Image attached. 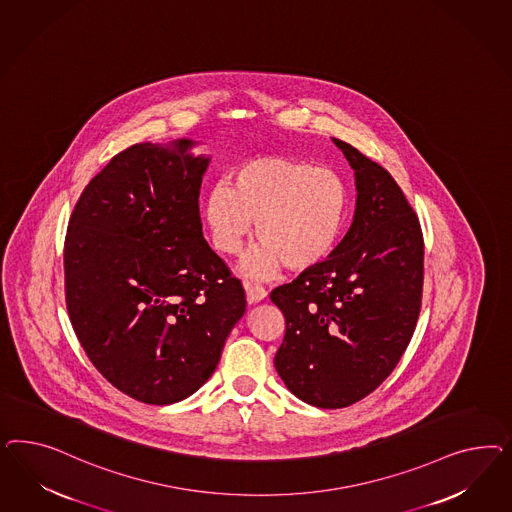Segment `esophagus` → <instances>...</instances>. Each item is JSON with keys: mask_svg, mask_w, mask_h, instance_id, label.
Segmentation results:
<instances>
[{"mask_svg": "<svg viewBox=\"0 0 512 512\" xmlns=\"http://www.w3.org/2000/svg\"><path fill=\"white\" fill-rule=\"evenodd\" d=\"M266 295H268V293L264 291L263 287L246 283V298H248V304H257V302L264 300Z\"/></svg>", "mask_w": 512, "mask_h": 512, "instance_id": "obj_1", "label": "esophagus"}]
</instances>
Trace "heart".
I'll return each instance as SVG.
<instances>
[{
	"mask_svg": "<svg viewBox=\"0 0 512 512\" xmlns=\"http://www.w3.org/2000/svg\"><path fill=\"white\" fill-rule=\"evenodd\" d=\"M349 214L340 172L304 159L257 157L234 171V186L217 182L204 219L221 253L236 255L257 223L261 244L242 263L244 276L266 279L285 264L306 272L334 253Z\"/></svg>",
	"mask_w": 512,
	"mask_h": 512,
	"instance_id": "obj_1",
	"label": "heart"
}]
</instances>
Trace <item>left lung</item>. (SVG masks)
Segmentation results:
<instances>
[{"mask_svg": "<svg viewBox=\"0 0 512 512\" xmlns=\"http://www.w3.org/2000/svg\"><path fill=\"white\" fill-rule=\"evenodd\" d=\"M355 171L357 204L325 263L270 293L285 317L274 358L296 398L340 409L379 387L419 319L424 242L402 189L381 165L332 139Z\"/></svg>", "mask_w": 512, "mask_h": 512, "instance_id": "obj_1", "label": "left lung"}]
</instances>
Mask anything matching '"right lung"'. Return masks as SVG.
<instances>
[{
	"mask_svg": "<svg viewBox=\"0 0 512 512\" xmlns=\"http://www.w3.org/2000/svg\"><path fill=\"white\" fill-rule=\"evenodd\" d=\"M199 142H142L82 191L63 249L65 300L80 345L118 390L152 405L210 379L246 311L242 283L202 234L210 155Z\"/></svg>",
	"mask_w": 512,
	"mask_h": 512,
	"instance_id": "right-lung-1",
	"label": "right lung"
}]
</instances>
